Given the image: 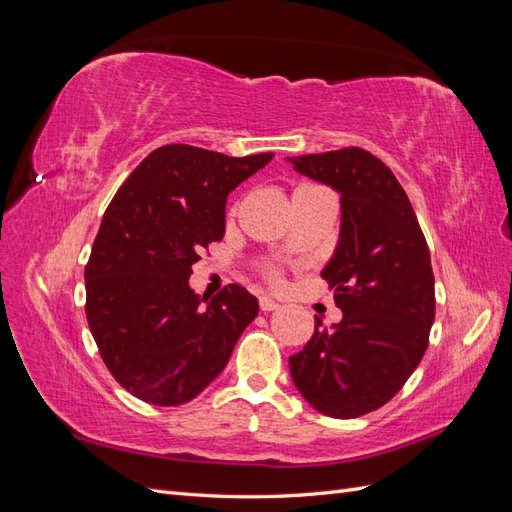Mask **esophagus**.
<instances>
[{"label":"esophagus","mask_w":512,"mask_h":512,"mask_svg":"<svg viewBox=\"0 0 512 512\" xmlns=\"http://www.w3.org/2000/svg\"><path fill=\"white\" fill-rule=\"evenodd\" d=\"M258 305H260L262 312H275V309H280V303L273 301L271 297H260Z\"/></svg>","instance_id":"1"}]
</instances>
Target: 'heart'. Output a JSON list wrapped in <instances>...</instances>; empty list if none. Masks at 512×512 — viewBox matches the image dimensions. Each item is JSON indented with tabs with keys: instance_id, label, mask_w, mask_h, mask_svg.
Returning a JSON list of instances; mask_svg holds the SVG:
<instances>
[{
	"instance_id": "b5f03b06",
	"label": "heart",
	"mask_w": 512,
	"mask_h": 512,
	"mask_svg": "<svg viewBox=\"0 0 512 512\" xmlns=\"http://www.w3.org/2000/svg\"><path fill=\"white\" fill-rule=\"evenodd\" d=\"M267 277H269L271 282H275V284L280 282V273H277V271H271V269H269V271H267Z\"/></svg>"
}]
</instances>
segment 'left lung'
Wrapping results in <instances>:
<instances>
[{
	"instance_id": "8db88e82",
	"label": "left lung",
	"mask_w": 512,
	"mask_h": 512,
	"mask_svg": "<svg viewBox=\"0 0 512 512\" xmlns=\"http://www.w3.org/2000/svg\"><path fill=\"white\" fill-rule=\"evenodd\" d=\"M297 173L342 194V230L322 277L342 322L290 356L307 404L356 418L393 399L421 363L436 318L429 247L408 194L369 151L346 147L288 158Z\"/></svg>"
}]
</instances>
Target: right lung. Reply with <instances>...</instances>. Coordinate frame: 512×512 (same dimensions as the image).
I'll return each instance as SVG.
<instances>
[{"label": "right lung", "mask_w": 512, "mask_h": 512, "mask_svg": "<svg viewBox=\"0 0 512 512\" xmlns=\"http://www.w3.org/2000/svg\"><path fill=\"white\" fill-rule=\"evenodd\" d=\"M271 158L164 145L108 205L85 267V314L108 371L147 404L181 406L203 393L258 316L243 286L200 299L190 275L224 237L228 194Z\"/></svg>", "instance_id": "obj_1"}]
</instances>
